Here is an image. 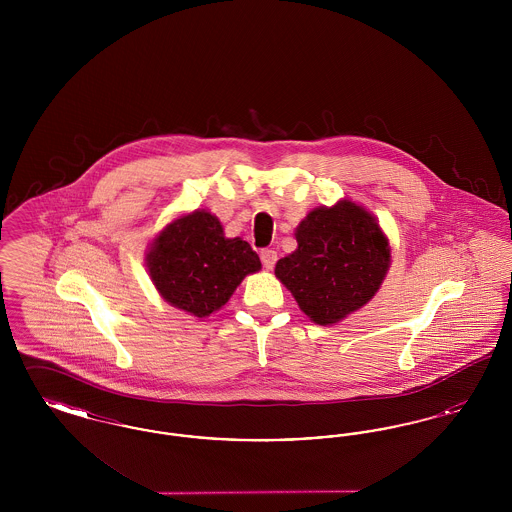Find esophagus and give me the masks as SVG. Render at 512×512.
Wrapping results in <instances>:
<instances>
[{
	"label": "esophagus",
	"mask_w": 512,
	"mask_h": 512,
	"mask_svg": "<svg viewBox=\"0 0 512 512\" xmlns=\"http://www.w3.org/2000/svg\"><path fill=\"white\" fill-rule=\"evenodd\" d=\"M261 261H263V267L270 270L276 263V251L274 249H263L261 251Z\"/></svg>",
	"instance_id": "obj_1"
}]
</instances>
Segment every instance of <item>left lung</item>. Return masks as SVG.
Segmentation results:
<instances>
[{
    "mask_svg": "<svg viewBox=\"0 0 512 512\" xmlns=\"http://www.w3.org/2000/svg\"><path fill=\"white\" fill-rule=\"evenodd\" d=\"M295 240L297 249L274 274L320 326L359 311L390 268V242L378 220L349 199L313 209L295 228Z\"/></svg>",
    "mask_w": 512,
    "mask_h": 512,
    "instance_id": "obj_1",
    "label": "left lung"
}]
</instances>
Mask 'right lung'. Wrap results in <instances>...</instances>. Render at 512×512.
<instances>
[{"label":"right lung","mask_w":512,"mask_h":512,"mask_svg":"<svg viewBox=\"0 0 512 512\" xmlns=\"http://www.w3.org/2000/svg\"><path fill=\"white\" fill-rule=\"evenodd\" d=\"M146 265L161 297L197 318L219 311L247 274L261 270L251 245L226 238L205 209L167 224L149 245Z\"/></svg>","instance_id":"obj_1"}]
</instances>
